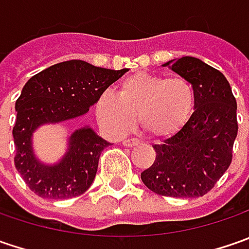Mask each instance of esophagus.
Here are the masks:
<instances>
[{
  "label": "esophagus",
  "instance_id": "34e87169",
  "mask_svg": "<svg viewBox=\"0 0 249 249\" xmlns=\"http://www.w3.org/2000/svg\"><path fill=\"white\" fill-rule=\"evenodd\" d=\"M124 147H134V145H139L140 141L136 139H127V140H123V142H122Z\"/></svg>",
  "mask_w": 249,
  "mask_h": 249
}]
</instances>
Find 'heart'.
I'll list each match as a JSON object with an SVG mask.
<instances>
[{
	"label": "heart",
	"instance_id": "heart-1",
	"mask_svg": "<svg viewBox=\"0 0 249 249\" xmlns=\"http://www.w3.org/2000/svg\"><path fill=\"white\" fill-rule=\"evenodd\" d=\"M196 104V89L186 77L137 72L120 83L118 95L102 94L95 104V113L110 134L130 131L139 115L141 127L149 136L167 140L184 129Z\"/></svg>",
	"mask_w": 249,
	"mask_h": 249
}]
</instances>
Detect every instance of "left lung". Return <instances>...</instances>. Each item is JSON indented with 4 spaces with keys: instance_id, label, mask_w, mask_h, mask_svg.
Segmentation results:
<instances>
[{
    "instance_id": "obj_1",
    "label": "left lung",
    "mask_w": 249,
    "mask_h": 249,
    "mask_svg": "<svg viewBox=\"0 0 249 249\" xmlns=\"http://www.w3.org/2000/svg\"><path fill=\"white\" fill-rule=\"evenodd\" d=\"M162 66L191 82L196 110L177 136L154 145L157 158L141 180L159 196H202L231 163L238 131L237 102L225 74L198 58L183 56Z\"/></svg>"
}]
</instances>
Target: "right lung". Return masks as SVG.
I'll use <instances>...</instances> for the list:
<instances>
[{
  "mask_svg": "<svg viewBox=\"0 0 249 249\" xmlns=\"http://www.w3.org/2000/svg\"><path fill=\"white\" fill-rule=\"evenodd\" d=\"M126 72L127 69L112 71L72 59L44 69L24 84L15 104V167L37 196L50 199L82 196L92 184L101 152L110 142L84 126L71 134L62 158L48 165L34 154V131L44 124L87 113L102 92Z\"/></svg>",
  "mask_w": 249,
  "mask_h": 249,
  "instance_id": "right-lung-1",
  "label": "right lung"
}]
</instances>
